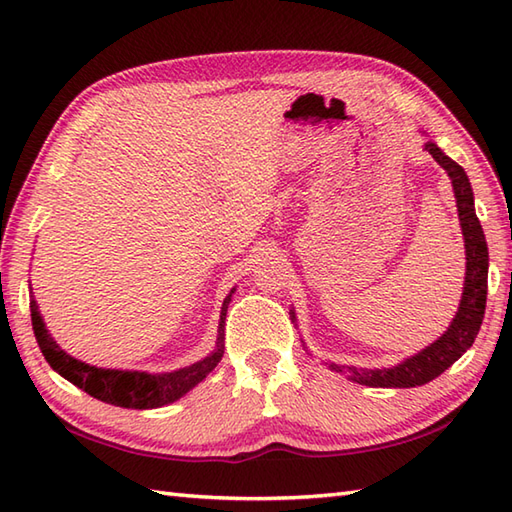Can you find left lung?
<instances>
[{"label":"left lung","mask_w":512,"mask_h":512,"mask_svg":"<svg viewBox=\"0 0 512 512\" xmlns=\"http://www.w3.org/2000/svg\"><path fill=\"white\" fill-rule=\"evenodd\" d=\"M420 134L427 136V132H420ZM424 149H427L433 156V160L447 171L453 187V195H455V206H458V217H460V226L464 235V253H466L462 299L447 332L438 336L436 341L424 347V350H420L418 354L407 356L405 361H400L398 365L367 369V367H354V365H339L332 361L325 363L332 372L341 374L358 385L407 389V387H418V385L429 383V380L438 378L444 369H449L466 350H469L477 332H480V325L484 319L486 290H488V246H486L482 224L475 215V198H473L469 176H466V171L458 165V162L444 154L433 140H427V143H424ZM290 319L292 323H297L295 310H290ZM301 343L306 347V341L301 339Z\"/></svg>","instance_id":"1"}]
</instances>
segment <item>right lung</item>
<instances>
[{"label": "right lung", "instance_id": "right-lung-1", "mask_svg": "<svg viewBox=\"0 0 512 512\" xmlns=\"http://www.w3.org/2000/svg\"><path fill=\"white\" fill-rule=\"evenodd\" d=\"M28 288H30L32 330H35V339L39 343L41 354L46 356V361L50 363L54 372L63 376L65 380H70L72 385L83 389L85 394L94 396L96 400L110 402V405L125 407V409H158V407L171 405V402L180 400L184 394H189L195 385H200L202 380L209 376V372H213L224 356L226 310L237 290V286H233L222 303L215 350L211 354H206L204 358H200V361H195L187 367L151 374V372H138V369L96 367L70 356L48 332L35 301V292H32V286Z\"/></svg>", "mask_w": 512, "mask_h": 512}]
</instances>
